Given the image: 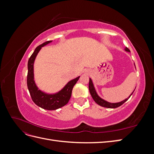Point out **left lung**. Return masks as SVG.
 I'll return each instance as SVG.
<instances>
[{"label": "left lung", "instance_id": "8db88e82", "mask_svg": "<svg viewBox=\"0 0 154 154\" xmlns=\"http://www.w3.org/2000/svg\"><path fill=\"white\" fill-rule=\"evenodd\" d=\"M125 50L126 51H127V52H130V50L126 47ZM136 67V66H135ZM88 89H89V92L91 93V95L92 96V97L93 98V100H94V101L96 103L99 105L101 106H103V107H106V108H109V109H115V108H117V107L120 106L122 105H123L125 102L127 101L129 97L131 96V95L133 94V92H134V91L132 92V93L131 94H130L128 97H127V99H125L122 101L118 102V103H110V102L106 101L105 100H104L103 99H102L101 97H100L98 94H97V92L95 90V88L94 86V84H93L92 81L91 80V78H89V83H88Z\"/></svg>", "mask_w": 154, "mask_h": 154}]
</instances>
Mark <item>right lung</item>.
<instances>
[{
    "instance_id": "add662e5",
    "label": "right lung",
    "mask_w": 154,
    "mask_h": 154,
    "mask_svg": "<svg viewBox=\"0 0 154 154\" xmlns=\"http://www.w3.org/2000/svg\"><path fill=\"white\" fill-rule=\"evenodd\" d=\"M51 42H52V40L47 41L38 45L30 57L27 63L28 72L27 76V85L32 100L36 105L45 110H53L61 108L68 103L71 98L73 87L79 80L80 76L69 81L61 91L55 94H47L38 89L34 80V62L42 48Z\"/></svg>"
}]
</instances>
